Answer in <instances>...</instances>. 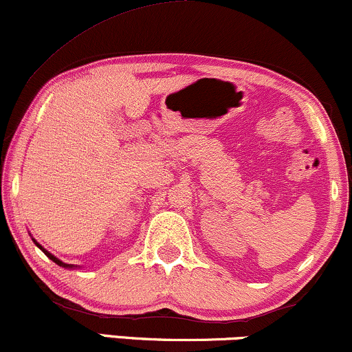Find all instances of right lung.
I'll use <instances>...</instances> for the list:
<instances>
[{
    "instance_id": "right-lung-1",
    "label": "right lung",
    "mask_w": 352,
    "mask_h": 352,
    "mask_svg": "<svg viewBox=\"0 0 352 352\" xmlns=\"http://www.w3.org/2000/svg\"><path fill=\"white\" fill-rule=\"evenodd\" d=\"M32 241L34 243H36V246H37V248H41L42 251H43V253H45V256H47V258H50L52 259V261H54L55 264H58V266H62V267H65V269H75L76 266H75V264H67V263H63L62 261V259H58V258H56V256H54V254H52L50 253V251H47L45 248H43V246L42 245H38V243L36 241V240H34V238H32Z\"/></svg>"
}]
</instances>
